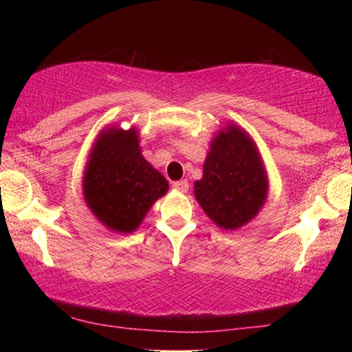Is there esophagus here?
Returning a JSON list of instances; mask_svg holds the SVG:
<instances>
[{"instance_id": "1", "label": "esophagus", "mask_w": 352, "mask_h": 352, "mask_svg": "<svg viewBox=\"0 0 352 352\" xmlns=\"http://www.w3.org/2000/svg\"><path fill=\"white\" fill-rule=\"evenodd\" d=\"M172 188H174L175 190H178V192H186L188 188H189V183L186 180L174 182V183H172Z\"/></svg>"}]
</instances>
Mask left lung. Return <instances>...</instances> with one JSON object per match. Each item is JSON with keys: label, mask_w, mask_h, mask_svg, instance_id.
<instances>
[{"label": "left lung", "mask_w": 352, "mask_h": 352, "mask_svg": "<svg viewBox=\"0 0 352 352\" xmlns=\"http://www.w3.org/2000/svg\"><path fill=\"white\" fill-rule=\"evenodd\" d=\"M267 175L252 138L230 126L214 138L194 184L195 199L220 228L236 230L252 220L267 197Z\"/></svg>", "instance_id": "left-lung-1"}]
</instances>
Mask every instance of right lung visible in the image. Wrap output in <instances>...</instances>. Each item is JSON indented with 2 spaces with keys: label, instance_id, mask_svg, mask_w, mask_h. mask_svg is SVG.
Wrapping results in <instances>:
<instances>
[{
  "label": "right lung",
  "instance_id": "add662e5",
  "mask_svg": "<svg viewBox=\"0 0 352 352\" xmlns=\"http://www.w3.org/2000/svg\"><path fill=\"white\" fill-rule=\"evenodd\" d=\"M168 188V180L142 158L135 129H110L99 136L83 177V194L107 228L132 233Z\"/></svg>",
  "mask_w": 352,
  "mask_h": 352
}]
</instances>
